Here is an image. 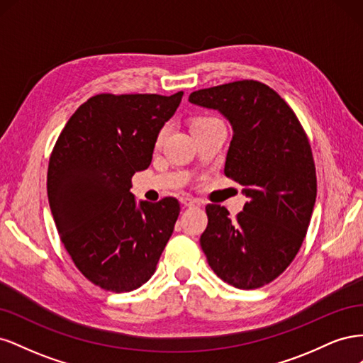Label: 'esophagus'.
I'll list each match as a JSON object with an SVG mask.
<instances>
[{"mask_svg":"<svg viewBox=\"0 0 363 363\" xmlns=\"http://www.w3.org/2000/svg\"><path fill=\"white\" fill-rule=\"evenodd\" d=\"M180 203L184 207H200L201 206V201L194 200V199H188V196H183V199H180Z\"/></svg>","mask_w":363,"mask_h":363,"instance_id":"esophagus-1","label":"esophagus"}]
</instances>
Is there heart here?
<instances>
[{
    "label": "heart",
    "mask_w": 363,
    "mask_h": 363,
    "mask_svg": "<svg viewBox=\"0 0 363 363\" xmlns=\"http://www.w3.org/2000/svg\"><path fill=\"white\" fill-rule=\"evenodd\" d=\"M212 121H218V119H215V118H208V116H204V118H196V119H194V123H192L191 128H195V127L203 125V124H207V123H212ZM164 133H167V128H162V130L159 131L157 139H156V145H160V144H162V140H163V138H164Z\"/></svg>",
    "instance_id": "b5f03b06"
}]
</instances>
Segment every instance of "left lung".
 <instances>
[{
    "instance_id": "1",
    "label": "left lung",
    "mask_w": 363,
    "mask_h": 363,
    "mask_svg": "<svg viewBox=\"0 0 363 363\" xmlns=\"http://www.w3.org/2000/svg\"><path fill=\"white\" fill-rule=\"evenodd\" d=\"M189 103L218 111L232 125L224 174L248 199L236 219L225 207L206 206L201 248L219 279L260 288L291 265L311 223L316 174L309 139L283 98L256 80L195 91Z\"/></svg>"
}]
</instances>
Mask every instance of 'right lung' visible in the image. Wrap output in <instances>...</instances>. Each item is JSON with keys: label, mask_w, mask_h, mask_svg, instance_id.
I'll return each instance as SVG.
<instances>
[{"label": "right lung", "mask_w": 363, "mask_h": 363, "mask_svg": "<svg viewBox=\"0 0 363 363\" xmlns=\"http://www.w3.org/2000/svg\"><path fill=\"white\" fill-rule=\"evenodd\" d=\"M183 92L100 94L62 130L48 164V201L75 267L96 286L130 292L151 279L180 213L175 199L136 201L135 172L150 167L159 131Z\"/></svg>", "instance_id": "1"}]
</instances>
